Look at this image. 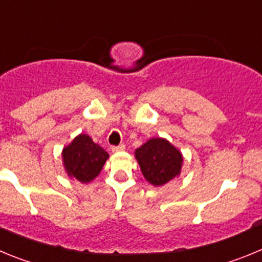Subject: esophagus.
I'll list each match as a JSON object with an SVG mask.
<instances>
[{
	"label": "esophagus",
	"mask_w": 262,
	"mask_h": 262,
	"mask_svg": "<svg viewBox=\"0 0 262 262\" xmlns=\"http://www.w3.org/2000/svg\"><path fill=\"white\" fill-rule=\"evenodd\" d=\"M125 150V145L121 143V145H117V146H112V151L114 152H119V151H124Z\"/></svg>",
	"instance_id": "1"
}]
</instances>
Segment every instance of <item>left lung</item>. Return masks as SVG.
Listing matches in <instances>:
<instances>
[{"instance_id":"obj_1","label":"left lung","mask_w":262,"mask_h":262,"mask_svg":"<svg viewBox=\"0 0 262 262\" xmlns=\"http://www.w3.org/2000/svg\"><path fill=\"white\" fill-rule=\"evenodd\" d=\"M143 176L152 185H164L180 173L183 157L164 138H152L136 150Z\"/></svg>"}]
</instances>
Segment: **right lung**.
Segmentation results:
<instances>
[{"mask_svg": "<svg viewBox=\"0 0 262 262\" xmlns=\"http://www.w3.org/2000/svg\"><path fill=\"white\" fill-rule=\"evenodd\" d=\"M62 158L68 175L81 183H89L102 171L108 152L87 134H81L63 148Z\"/></svg>", "mask_w": 262, "mask_h": 262, "instance_id": "obj_1", "label": "right lung"}]
</instances>
